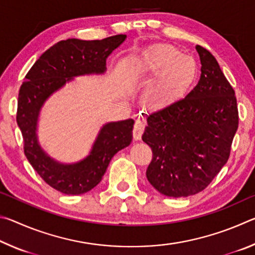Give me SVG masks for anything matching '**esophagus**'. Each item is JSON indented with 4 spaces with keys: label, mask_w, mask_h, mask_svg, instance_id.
<instances>
[{
    "label": "esophagus",
    "mask_w": 255,
    "mask_h": 255,
    "mask_svg": "<svg viewBox=\"0 0 255 255\" xmlns=\"http://www.w3.org/2000/svg\"><path fill=\"white\" fill-rule=\"evenodd\" d=\"M145 129V124L141 122V120H136L135 125H133V129H132V136L135 140H139L141 138V135H143Z\"/></svg>",
    "instance_id": "1"
}]
</instances>
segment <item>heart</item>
<instances>
[{
  "mask_svg": "<svg viewBox=\"0 0 255 255\" xmlns=\"http://www.w3.org/2000/svg\"><path fill=\"white\" fill-rule=\"evenodd\" d=\"M139 68L155 76L145 91V100L150 105L169 100L183 88L190 75L189 81L196 74L195 60L169 45L156 46L144 54Z\"/></svg>",
  "mask_w": 255,
  "mask_h": 255,
  "instance_id": "heart-1",
  "label": "heart"
}]
</instances>
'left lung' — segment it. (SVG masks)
<instances>
[{
	"label": "left lung",
	"instance_id": "1",
	"mask_svg": "<svg viewBox=\"0 0 255 255\" xmlns=\"http://www.w3.org/2000/svg\"><path fill=\"white\" fill-rule=\"evenodd\" d=\"M198 84L185 98L152 112L143 140L153 152L149 183L167 197L202 191L228 161L239 127L235 91L216 58L202 46Z\"/></svg>",
	"mask_w": 255,
	"mask_h": 255
}]
</instances>
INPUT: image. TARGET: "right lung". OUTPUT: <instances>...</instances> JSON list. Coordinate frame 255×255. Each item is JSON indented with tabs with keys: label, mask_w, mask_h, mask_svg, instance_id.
I'll return each instance as SVG.
<instances>
[{
	"label": "right lung",
	"mask_w": 255,
	"mask_h": 255,
	"mask_svg": "<svg viewBox=\"0 0 255 255\" xmlns=\"http://www.w3.org/2000/svg\"><path fill=\"white\" fill-rule=\"evenodd\" d=\"M126 37L116 34L102 40L59 41L37 59L20 88L16 123L22 132L24 155L47 184L65 195H82L98 185L114 155L131 143L133 120L105 125L89 156L67 165L51 159L38 145L40 108L50 94L74 76L105 72L107 57Z\"/></svg>",
	"instance_id": "obj_1"
}]
</instances>
